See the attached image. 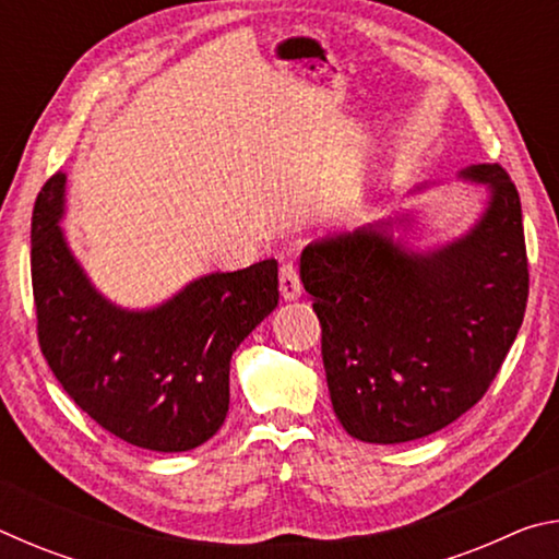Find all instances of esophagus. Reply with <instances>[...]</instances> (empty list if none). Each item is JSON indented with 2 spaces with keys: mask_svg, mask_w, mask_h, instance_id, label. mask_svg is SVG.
<instances>
[{
  "mask_svg": "<svg viewBox=\"0 0 559 559\" xmlns=\"http://www.w3.org/2000/svg\"><path fill=\"white\" fill-rule=\"evenodd\" d=\"M278 288H281V298L283 300H298L302 296V286H300V276L298 269L293 263H283L281 273H278Z\"/></svg>",
  "mask_w": 559,
  "mask_h": 559,
  "instance_id": "obj_1",
  "label": "esophagus"
}]
</instances>
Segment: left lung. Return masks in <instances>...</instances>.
Wrapping results in <instances>:
<instances>
[{"mask_svg": "<svg viewBox=\"0 0 559 559\" xmlns=\"http://www.w3.org/2000/svg\"><path fill=\"white\" fill-rule=\"evenodd\" d=\"M488 187L471 229L431 251L392 236L412 216L310 243L300 281L323 328L330 402L367 443H404L466 414L503 365L527 306V253L515 185L500 165H471ZM421 189V187H419Z\"/></svg>", "mask_w": 559, "mask_h": 559, "instance_id": "8db88e82", "label": "left lung"}]
</instances>
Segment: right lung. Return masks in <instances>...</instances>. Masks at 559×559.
I'll list each match as a JSON object with an SVG mask.
<instances>
[{
    "label": "right lung",
    "instance_id": "1",
    "mask_svg": "<svg viewBox=\"0 0 559 559\" xmlns=\"http://www.w3.org/2000/svg\"><path fill=\"white\" fill-rule=\"evenodd\" d=\"M66 175H53L32 216V286L41 353L66 394L132 447L189 451L229 412V362L278 306L273 259L210 273L147 310L100 296L59 226Z\"/></svg>",
    "mask_w": 559,
    "mask_h": 559
}]
</instances>
